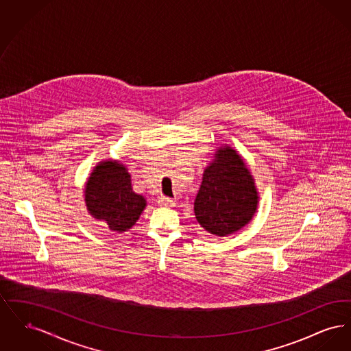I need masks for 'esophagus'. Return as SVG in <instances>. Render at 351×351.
Wrapping results in <instances>:
<instances>
[{
	"instance_id": "1",
	"label": "esophagus",
	"mask_w": 351,
	"mask_h": 351,
	"mask_svg": "<svg viewBox=\"0 0 351 351\" xmlns=\"http://www.w3.org/2000/svg\"><path fill=\"white\" fill-rule=\"evenodd\" d=\"M158 202H159L160 206H167V208H171V206H175V205H176V201L172 200V199H169V197H166V196H160Z\"/></svg>"
}]
</instances>
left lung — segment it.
Returning a JSON list of instances; mask_svg holds the SVG:
<instances>
[{
  "instance_id": "8db88e82",
  "label": "left lung",
  "mask_w": 351,
  "mask_h": 351,
  "mask_svg": "<svg viewBox=\"0 0 351 351\" xmlns=\"http://www.w3.org/2000/svg\"><path fill=\"white\" fill-rule=\"evenodd\" d=\"M204 169L195 216L208 233L226 237L250 222L258 209V189L238 151L223 145Z\"/></svg>"
}]
</instances>
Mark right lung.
Here are the masks:
<instances>
[{"label":"right lung","instance_id":"obj_1","mask_svg":"<svg viewBox=\"0 0 351 351\" xmlns=\"http://www.w3.org/2000/svg\"><path fill=\"white\" fill-rule=\"evenodd\" d=\"M84 201L92 217L117 233L132 229L147 205L142 195L134 192L126 166L112 159L93 168L84 186Z\"/></svg>","mask_w":351,"mask_h":351}]
</instances>
